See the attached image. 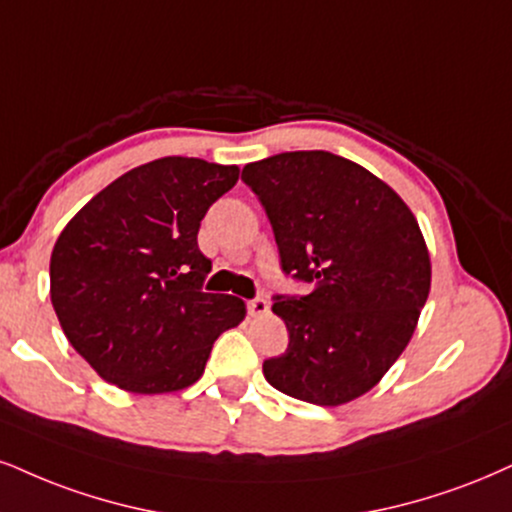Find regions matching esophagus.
Instances as JSON below:
<instances>
[{"label": "esophagus", "mask_w": 512, "mask_h": 512, "mask_svg": "<svg viewBox=\"0 0 512 512\" xmlns=\"http://www.w3.org/2000/svg\"><path fill=\"white\" fill-rule=\"evenodd\" d=\"M246 308H249V315H254V318H263V315H268L270 306L266 299H251L246 301Z\"/></svg>", "instance_id": "34e87169"}]
</instances>
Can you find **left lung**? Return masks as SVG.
I'll return each mask as SVG.
<instances>
[{"label":"left lung","mask_w":512,"mask_h":512,"mask_svg":"<svg viewBox=\"0 0 512 512\" xmlns=\"http://www.w3.org/2000/svg\"><path fill=\"white\" fill-rule=\"evenodd\" d=\"M242 180L266 208L282 270L313 285L275 299L289 346L263 375L315 406L358 399L406 349L430 296L418 220L387 182L330 151L246 163Z\"/></svg>","instance_id":"obj_1"}]
</instances>
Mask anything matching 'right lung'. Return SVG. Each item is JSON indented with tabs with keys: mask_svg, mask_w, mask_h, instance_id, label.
Instances as JSON below:
<instances>
[{
	"mask_svg": "<svg viewBox=\"0 0 512 512\" xmlns=\"http://www.w3.org/2000/svg\"><path fill=\"white\" fill-rule=\"evenodd\" d=\"M237 180V166L166 156L113 180L63 227L52 306L102 380L132 394L185 389L213 342L242 323V299L201 292L211 261L197 244L208 206Z\"/></svg>",
	"mask_w": 512,
	"mask_h": 512,
	"instance_id": "add662e5",
	"label": "right lung"
}]
</instances>
